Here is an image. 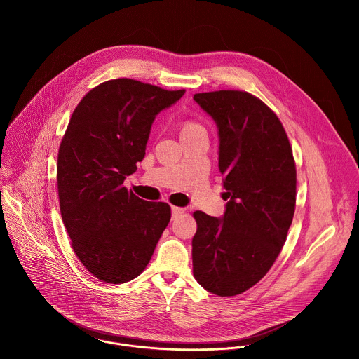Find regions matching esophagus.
Returning a JSON list of instances; mask_svg holds the SVG:
<instances>
[{"mask_svg":"<svg viewBox=\"0 0 359 359\" xmlns=\"http://www.w3.org/2000/svg\"><path fill=\"white\" fill-rule=\"evenodd\" d=\"M171 211H172V218H177V217H180L181 214H184V212H185V208H182V207H177V205H172V207H171Z\"/></svg>","mask_w":359,"mask_h":359,"instance_id":"34e87169","label":"esophagus"}]
</instances>
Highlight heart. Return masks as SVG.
<instances>
[{
	"label": "heart",
	"mask_w": 359,
	"mask_h": 359,
	"mask_svg": "<svg viewBox=\"0 0 359 359\" xmlns=\"http://www.w3.org/2000/svg\"><path fill=\"white\" fill-rule=\"evenodd\" d=\"M199 128H203V127L201 124L195 123V121H185L182 124L181 133H191V131H195V130H199Z\"/></svg>",
	"instance_id": "b5f03b06"
}]
</instances>
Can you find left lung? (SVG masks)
Instances as JSON below:
<instances>
[{
    "label": "left lung",
    "mask_w": 359,
    "mask_h": 359,
    "mask_svg": "<svg viewBox=\"0 0 359 359\" xmlns=\"http://www.w3.org/2000/svg\"><path fill=\"white\" fill-rule=\"evenodd\" d=\"M194 100L217 123L218 168L229 199L221 219L194 212V276L217 296H238L266 275L286 242L296 210V161L280 120L250 93L221 90Z\"/></svg>",
    "instance_id": "left-lung-1"
}]
</instances>
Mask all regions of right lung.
<instances>
[{"mask_svg": "<svg viewBox=\"0 0 359 359\" xmlns=\"http://www.w3.org/2000/svg\"><path fill=\"white\" fill-rule=\"evenodd\" d=\"M185 90L133 79L101 83L76 106L60 141L56 182L62 221L80 262L106 283L144 272L171 207L123 187L145 157L154 116Z\"/></svg>", "mask_w": 359, "mask_h": 359, "instance_id": "right-lung-1", "label": "right lung"}]
</instances>
